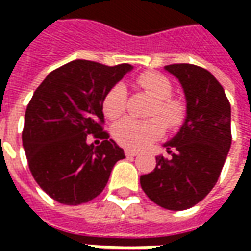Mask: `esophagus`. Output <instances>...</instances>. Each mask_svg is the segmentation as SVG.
<instances>
[{
  "label": "esophagus",
  "instance_id": "1",
  "mask_svg": "<svg viewBox=\"0 0 251 251\" xmlns=\"http://www.w3.org/2000/svg\"><path fill=\"white\" fill-rule=\"evenodd\" d=\"M126 156H128V158H132V156H137L138 155V152L137 151H130V150H126Z\"/></svg>",
  "mask_w": 251,
  "mask_h": 251
}]
</instances>
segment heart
<instances>
[{
  "mask_svg": "<svg viewBox=\"0 0 251 251\" xmlns=\"http://www.w3.org/2000/svg\"><path fill=\"white\" fill-rule=\"evenodd\" d=\"M137 85L147 92L155 100L151 107L150 120H135L127 117L119 121L113 127V138L116 142L131 151L147 148L156 141L163 132V126L169 130H175L181 126L186 119V103L180 98L172 96L173 85L168 76L160 73H144L137 78ZM127 106V91L123 83H116L107 91L103 98L101 109L106 117L111 120L119 119L126 111ZM159 117L161 120L155 119ZM164 124L162 125L161 123Z\"/></svg>",
  "mask_w": 251,
  "mask_h": 251,
  "instance_id": "heart-1",
  "label": "heart"
}]
</instances>
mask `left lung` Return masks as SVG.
Segmentation results:
<instances>
[{
    "instance_id": "8db88e82",
    "label": "left lung",
    "mask_w": 251,
    "mask_h": 251,
    "mask_svg": "<svg viewBox=\"0 0 251 251\" xmlns=\"http://www.w3.org/2000/svg\"><path fill=\"white\" fill-rule=\"evenodd\" d=\"M165 70L181 83L187 116L163 144L170 159L156 156V168L140 178L144 193L172 211L194 207L214 188L232 144L230 104L222 85L205 68L170 64Z\"/></svg>"
}]
</instances>
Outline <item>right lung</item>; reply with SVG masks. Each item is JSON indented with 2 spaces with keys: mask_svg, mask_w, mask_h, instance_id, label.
Here are the masks:
<instances>
[{
  "mask_svg": "<svg viewBox=\"0 0 251 251\" xmlns=\"http://www.w3.org/2000/svg\"><path fill=\"white\" fill-rule=\"evenodd\" d=\"M132 70L75 60L54 70L34 91L22 131L27 165L37 184L65 205H79L106 187L124 151L103 131V98ZM103 141L95 147L87 135Z\"/></svg>",
  "mask_w": 251,
  "mask_h": 251,
  "instance_id": "right-lung-1",
  "label": "right lung"
}]
</instances>
